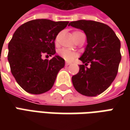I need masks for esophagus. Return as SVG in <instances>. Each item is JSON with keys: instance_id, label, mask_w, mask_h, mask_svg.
Returning <instances> with one entry per match:
<instances>
[{"instance_id": "obj_1", "label": "esophagus", "mask_w": 130, "mask_h": 130, "mask_svg": "<svg viewBox=\"0 0 130 130\" xmlns=\"http://www.w3.org/2000/svg\"><path fill=\"white\" fill-rule=\"evenodd\" d=\"M71 64V63L70 62H66V66H69V65H70Z\"/></svg>"}]
</instances>
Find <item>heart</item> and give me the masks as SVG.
<instances>
[{
    "mask_svg": "<svg viewBox=\"0 0 130 130\" xmlns=\"http://www.w3.org/2000/svg\"><path fill=\"white\" fill-rule=\"evenodd\" d=\"M79 33L83 32H74L73 33V35H77V34H79ZM58 38H59V35H58L56 39H55V41H56V43L58 41ZM58 54H59V56L61 57H62L64 60H66L67 61H72L77 56V54L76 53L71 51V50L67 49V48H62V49L59 50L58 51Z\"/></svg>",
    "mask_w": 130,
    "mask_h": 130,
    "instance_id": "b5f03b06",
    "label": "heart"
}]
</instances>
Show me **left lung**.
<instances>
[{"instance_id":"1","label":"left lung","mask_w":130,"mask_h":130,"mask_svg":"<svg viewBox=\"0 0 130 130\" xmlns=\"http://www.w3.org/2000/svg\"><path fill=\"white\" fill-rule=\"evenodd\" d=\"M69 26L83 30L87 45L79 60L87 66L79 65V72L72 77L76 90L86 96H96L111 85L121 61V43L113 29L103 23L78 20Z\"/></svg>"}]
</instances>
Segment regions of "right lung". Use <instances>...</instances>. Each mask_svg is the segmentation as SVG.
Here are the masks:
<instances>
[{"mask_svg":"<svg viewBox=\"0 0 130 130\" xmlns=\"http://www.w3.org/2000/svg\"><path fill=\"white\" fill-rule=\"evenodd\" d=\"M69 22L34 19L23 24L8 43V61L17 83L26 92L42 94L54 85L65 61L55 55V39ZM45 55L54 56L43 59Z\"/></svg>","mask_w":130,"mask_h":130,"instance_id":"add662e5","label":"right lung"}]
</instances>
